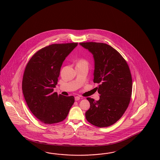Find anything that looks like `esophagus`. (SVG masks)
I'll return each instance as SVG.
<instances>
[{"label":"esophagus","instance_id":"34e87169","mask_svg":"<svg viewBox=\"0 0 160 160\" xmlns=\"http://www.w3.org/2000/svg\"><path fill=\"white\" fill-rule=\"evenodd\" d=\"M74 99H75V101H78L79 99H80V97H78V96H76V97H75Z\"/></svg>","mask_w":160,"mask_h":160}]
</instances>
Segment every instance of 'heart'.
<instances>
[{
  "instance_id": "b5f03b06",
  "label": "heart",
  "mask_w": 160,
  "mask_h": 160,
  "mask_svg": "<svg viewBox=\"0 0 160 160\" xmlns=\"http://www.w3.org/2000/svg\"><path fill=\"white\" fill-rule=\"evenodd\" d=\"M79 63H86V64H87L86 61H84V60H81V61H80Z\"/></svg>"
}]
</instances>
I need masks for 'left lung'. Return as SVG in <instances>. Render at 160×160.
I'll return each mask as SVG.
<instances>
[{
    "label": "left lung",
    "instance_id": "8db88e82",
    "mask_svg": "<svg viewBox=\"0 0 160 160\" xmlns=\"http://www.w3.org/2000/svg\"><path fill=\"white\" fill-rule=\"evenodd\" d=\"M80 45L93 55V82L98 83L99 100L87 98L90 107L86 112L88 122L99 128L118 121L129 104L132 79L128 63L121 54L106 43L82 42Z\"/></svg>",
    "mask_w": 160,
    "mask_h": 160
}]
</instances>
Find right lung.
<instances>
[{"label": "right lung", "instance_id": "add662e5", "mask_svg": "<svg viewBox=\"0 0 160 160\" xmlns=\"http://www.w3.org/2000/svg\"><path fill=\"white\" fill-rule=\"evenodd\" d=\"M78 43L52 44L40 49L26 66L22 90L31 112L44 123L63 121L74 102L73 96L53 92L62 65Z\"/></svg>", "mask_w": 160, "mask_h": 160}]
</instances>
